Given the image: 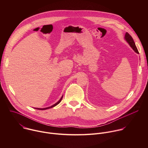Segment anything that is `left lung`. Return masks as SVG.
<instances>
[{"instance_id": "1", "label": "left lung", "mask_w": 148, "mask_h": 148, "mask_svg": "<svg viewBox=\"0 0 148 148\" xmlns=\"http://www.w3.org/2000/svg\"><path fill=\"white\" fill-rule=\"evenodd\" d=\"M125 40L128 42V43L130 45V46L131 47V48L135 51V52H136V53L139 54V52H138V50L136 47V45H135V42L134 41V39L132 38V37H131V36L128 33L126 32L125 33Z\"/></svg>"}]
</instances>
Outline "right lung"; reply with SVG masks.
Wrapping results in <instances>:
<instances>
[{
    "mask_svg": "<svg viewBox=\"0 0 148 148\" xmlns=\"http://www.w3.org/2000/svg\"><path fill=\"white\" fill-rule=\"evenodd\" d=\"M62 96L61 97V98H60V99L57 102H56L55 104H54V105H51V107H47V108H35V109H37V110H47V109H49V108H53V107H55V106H56L57 105H58L60 102H61V99H62Z\"/></svg>",
    "mask_w": 148,
    "mask_h": 148,
    "instance_id": "obj_1",
    "label": "right lung"
}]
</instances>
